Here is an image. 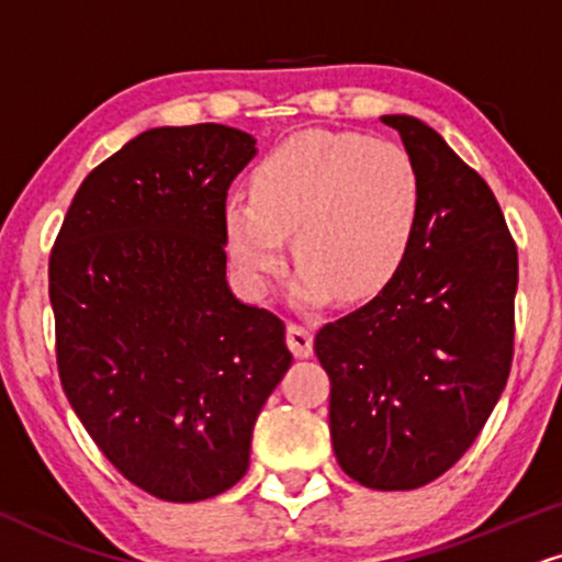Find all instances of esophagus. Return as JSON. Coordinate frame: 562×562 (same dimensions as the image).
<instances>
[{
    "instance_id": "esophagus-1",
    "label": "esophagus",
    "mask_w": 562,
    "mask_h": 562,
    "mask_svg": "<svg viewBox=\"0 0 562 562\" xmlns=\"http://www.w3.org/2000/svg\"><path fill=\"white\" fill-rule=\"evenodd\" d=\"M286 344H289V349H292L294 357L307 359L310 355H313V330H310L307 325L289 323Z\"/></svg>"
}]
</instances>
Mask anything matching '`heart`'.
<instances>
[{
	"label": "heart",
	"mask_w": 562,
	"mask_h": 562,
	"mask_svg": "<svg viewBox=\"0 0 562 562\" xmlns=\"http://www.w3.org/2000/svg\"><path fill=\"white\" fill-rule=\"evenodd\" d=\"M422 207L412 156L359 133L304 130L276 145L249 175V203L228 200L224 228L234 268L262 294L286 266H302L294 300L362 302L404 266Z\"/></svg>",
	"instance_id": "1"
}]
</instances>
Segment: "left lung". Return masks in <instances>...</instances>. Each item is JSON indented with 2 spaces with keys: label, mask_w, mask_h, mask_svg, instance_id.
<instances>
[{
  "label": "left lung",
  "mask_w": 562,
  "mask_h": 562,
  "mask_svg": "<svg viewBox=\"0 0 562 562\" xmlns=\"http://www.w3.org/2000/svg\"><path fill=\"white\" fill-rule=\"evenodd\" d=\"M417 166L422 207L404 266L323 325L338 467L372 490L438 480L482 432L514 362L516 241L487 182L406 114L383 116Z\"/></svg>",
  "instance_id": "left-lung-1"
}]
</instances>
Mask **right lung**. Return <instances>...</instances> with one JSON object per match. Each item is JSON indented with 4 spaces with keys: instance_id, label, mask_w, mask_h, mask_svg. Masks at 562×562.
<instances>
[{
    "instance_id": "add662e5",
    "label": "right lung",
    "mask_w": 562,
    "mask_h": 562,
    "mask_svg": "<svg viewBox=\"0 0 562 562\" xmlns=\"http://www.w3.org/2000/svg\"><path fill=\"white\" fill-rule=\"evenodd\" d=\"M255 137L156 127L95 166L48 258L69 406L124 480L169 503L226 493L292 364L281 317L226 283V192Z\"/></svg>"
}]
</instances>
